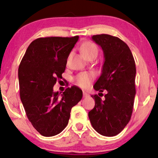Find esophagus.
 Returning a JSON list of instances; mask_svg holds the SVG:
<instances>
[{"label": "esophagus", "instance_id": "obj_1", "mask_svg": "<svg viewBox=\"0 0 158 158\" xmlns=\"http://www.w3.org/2000/svg\"><path fill=\"white\" fill-rule=\"evenodd\" d=\"M89 97V94L88 93H87V92H85V91H83V97Z\"/></svg>", "mask_w": 158, "mask_h": 158}]
</instances>
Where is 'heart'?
I'll return each instance as SVG.
<instances>
[{"mask_svg": "<svg viewBox=\"0 0 158 158\" xmlns=\"http://www.w3.org/2000/svg\"><path fill=\"white\" fill-rule=\"evenodd\" d=\"M81 51L85 57H86L90 54H97L98 49L94 43L88 41V42L85 43L81 47ZM94 77H95V75L92 72H83V73L78 74L74 79V81H75V84L80 88H88L91 85Z\"/></svg>", "mask_w": 158, "mask_h": 158, "instance_id": "heart-1", "label": "heart"}]
</instances>
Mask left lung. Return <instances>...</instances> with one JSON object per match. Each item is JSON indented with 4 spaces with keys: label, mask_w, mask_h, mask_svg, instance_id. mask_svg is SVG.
Listing matches in <instances>:
<instances>
[{
    "label": "left lung",
    "mask_w": 158,
    "mask_h": 158,
    "mask_svg": "<svg viewBox=\"0 0 158 158\" xmlns=\"http://www.w3.org/2000/svg\"><path fill=\"white\" fill-rule=\"evenodd\" d=\"M92 39L102 48L105 58L102 73L94 88L99 94L106 90L107 94L105 100L97 94L91 96L95 106L88 117L98 133L113 137L131 119L136 94L135 61L128 45L119 38L101 34Z\"/></svg>",
    "instance_id": "obj_1"
}]
</instances>
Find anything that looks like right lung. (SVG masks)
Here are the masks:
<instances>
[{
    "instance_id": "obj_1",
    "label": "right lung",
    "mask_w": 158,
    "mask_h": 158,
    "mask_svg": "<svg viewBox=\"0 0 158 158\" xmlns=\"http://www.w3.org/2000/svg\"><path fill=\"white\" fill-rule=\"evenodd\" d=\"M79 36L45 37L32 41L19 68L20 97L27 118L44 137L59 134L68 125L70 110L82 98L77 86L62 94L53 91L62 79L69 54Z\"/></svg>"
}]
</instances>
